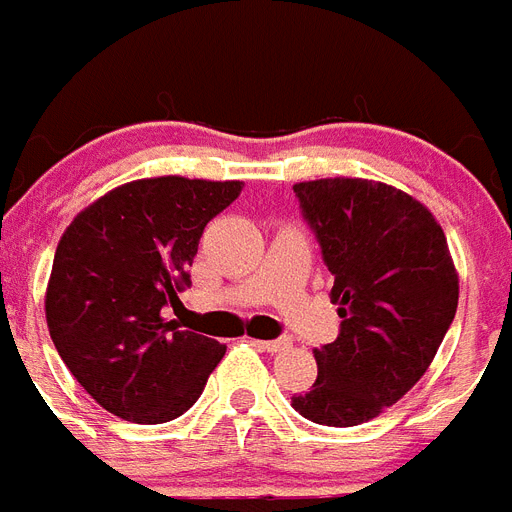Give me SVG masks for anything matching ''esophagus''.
I'll return each mask as SVG.
<instances>
[{
    "label": "esophagus",
    "instance_id": "esophagus-1",
    "mask_svg": "<svg viewBox=\"0 0 512 512\" xmlns=\"http://www.w3.org/2000/svg\"><path fill=\"white\" fill-rule=\"evenodd\" d=\"M257 350H265V352H284L292 347V339L289 336H281V339H255L252 342Z\"/></svg>",
    "mask_w": 512,
    "mask_h": 512
}]
</instances>
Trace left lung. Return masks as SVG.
I'll use <instances>...</instances> for the list:
<instances>
[{"mask_svg": "<svg viewBox=\"0 0 512 512\" xmlns=\"http://www.w3.org/2000/svg\"><path fill=\"white\" fill-rule=\"evenodd\" d=\"M302 218L334 276L339 336L315 350L318 378L292 407L321 426L384 413L426 373L458 310V273L434 215L365 178L294 184Z\"/></svg>", "mask_w": 512, "mask_h": 512, "instance_id": "8db88e82", "label": "left lung"}]
</instances>
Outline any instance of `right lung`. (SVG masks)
I'll return each mask as SVG.
<instances>
[{"mask_svg": "<svg viewBox=\"0 0 512 512\" xmlns=\"http://www.w3.org/2000/svg\"><path fill=\"white\" fill-rule=\"evenodd\" d=\"M242 181L162 176L118 186L62 234L47 326L62 363L107 413L134 423L184 415L226 347L165 321L191 284L199 239Z\"/></svg>", "mask_w": 512, "mask_h": 512, "instance_id": "1", "label": "right lung"}]
</instances>
